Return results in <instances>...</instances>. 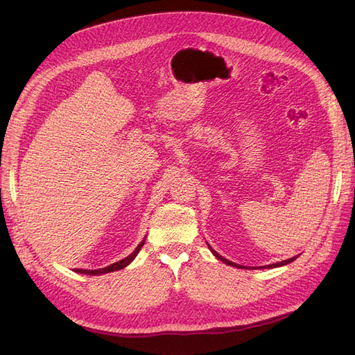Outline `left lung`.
<instances>
[{"mask_svg":"<svg viewBox=\"0 0 355 355\" xmlns=\"http://www.w3.org/2000/svg\"><path fill=\"white\" fill-rule=\"evenodd\" d=\"M207 245H209V244H207ZM209 249H210V250H211V253H213L214 256H216L219 261H222L223 263H227V265H230V266H235V268H245V270H252L250 266L247 268V266H243V265H239V263H234V262H231V261H228V259H225V257H222V256H220V254H219L216 250H213L210 245H209ZM296 257H297V256H293V257H290V259H287V261H283V262H277V263H272V265H266V266H259V268H277V266H283V265H287V263H290V262H293V261L296 259Z\"/></svg>","mask_w":355,"mask_h":355,"instance_id":"8db88e82","label":"left lung"}]
</instances>
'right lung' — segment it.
<instances>
[{"label":"right lung","mask_w":355,"mask_h":355,"mask_svg":"<svg viewBox=\"0 0 355 355\" xmlns=\"http://www.w3.org/2000/svg\"><path fill=\"white\" fill-rule=\"evenodd\" d=\"M145 244V240L139 244L136 249H135V252L132 253V254H128L127 257H124V259H121L120 262H115V263H112V265H110V266H105V268H101V270H80V268H75V272H80V274H87V275H101V274H106V272H114V271H118V270H123V268H125L128 263H130L135 257H136V254L141 252V249H142V245Z\"/></svg>","instance_id":"add662e5"}]
</instances>
